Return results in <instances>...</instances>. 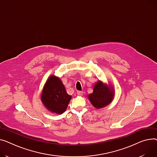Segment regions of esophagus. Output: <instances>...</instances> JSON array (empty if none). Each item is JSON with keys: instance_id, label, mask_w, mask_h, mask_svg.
I'll list each match as a JSON object with an SVG mask.
<instances>
[{"instance_id": "esophagus-1", "label": "esophagus", "mask_w": 157, "mask_h": 157, "mask_svg": "<svg viewBox=\"0 0 157 157\" xmlns=\"http://www.w3.org/2000/svg\"><path fill=\"white\" fill-rule=\"evenodd\" d=\"M77 94L78 96H82V95H83V92L78 90V91L77 92Z\"/></svg>"}]
</instances>
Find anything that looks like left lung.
Returning <instances> with one entry per match:
<instances>
[{"label":"left lung","mask_w":157,"mask_h":157,"mask_svg":"<svg viewBox=\"0 0 157 157\" xmlns=\"http://www.w3.org/2000/svg\"><path fill=\"white\" fill-rule=\"evenodd\" d=\"M115 93L111 86L99 80L94 87L93 93L89 94L88 98L91 104L96 108H101L106 106L113 99Z\"/></svg>","instance_id":"left-lung-1"}]
</instances>
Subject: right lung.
<instances>
[{"label": "right lung", "mask_w": 157, "mask_h": 157, "mask_svg": "<svg viewBox=\"0 0 157 157\" xmlns=\"http://www.w3.org/2000/svg\"><path fill=\"white\" fill-rule=\"evenodd\" d=\"M71 96L67 94L61 80L57 77H49L43 87L41 101L50 112L61 114L68 107Z\"/></svg>", "instance_id": "obj_1"}]
</instances>
